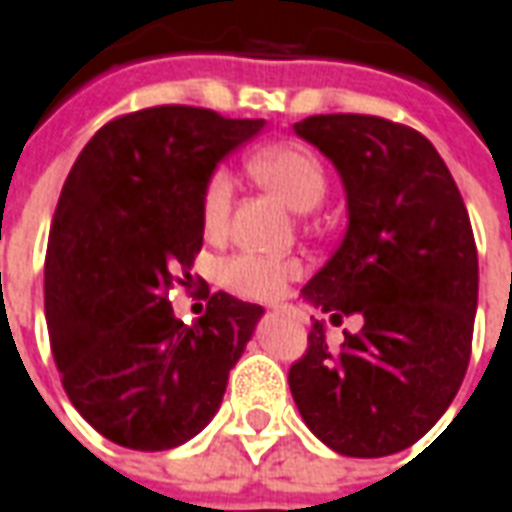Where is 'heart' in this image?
I'll return each mask as SVG.
<instances>
[{
  "mask_svg": "<svg viewBox=\"0 0 512 512\" xmlns=\"http://www.w3.org/2000/svg\"><path fill=\"white\" fill-rule=\"evenodd\" d=\"M250 173L262 181L264 187L278 192L286 204L297 212H308L328 192V170L322 159L306 146L297 143H278L256 151L248 159ZM234 206V179L226 168L215 170L204 187L201 201V220L209 234L226 231L228 217ZM303 273V264L295 256H273V253H234L220 267L223 284L242 297L253 300H273Z\"/></svg>",
  "mask_w": 512,
  "mask_h": 512,
  "instance_id": "1",
  "label": "heart"
}]
</instances>
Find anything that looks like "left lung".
Returning <instances> with one entry per match:
<instances>
[{
	"label": "left lung",
	"instance_id": "obj_1",
	"mask_svg": "<svg viewBox=\"0 0 512 512\" xmlns=\"http://www.w3.org/2000/svg\"><path fill=\"white\" fill-rule=\"evenodd\" d=\"M295 132L342 173L350 223L303 297L339 322L333 350L314 320L289 389L311 433L350 458L411 447L455 400L471 358L477 245L433 143L378 115H311Z\"/></svg>",
	"mask_w": 512,
	"mask_h": 512
}]
</instances>
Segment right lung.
I'll return each mask as SVG.
<instances>
[{
	"instance_id": "add662e5",
	"label": "right lung",
	"mask_w": 512,
	"mask_h": 512,
	"mask_svg": "<svg viewBox=\"0 0 512 512\" xmlns=\"http://www.w3.org/2000/svg\"><path fill=\"white\" fill-rule=\"evenodd\" d=\"M264 121L159 104L104 123L76 157L54 209L43 303L60 380L112 444L173 449L223 402L262 306L206 286L204 317H173L192 281L201 201L220 159Z\"/></svg>"
}]
</instances>
